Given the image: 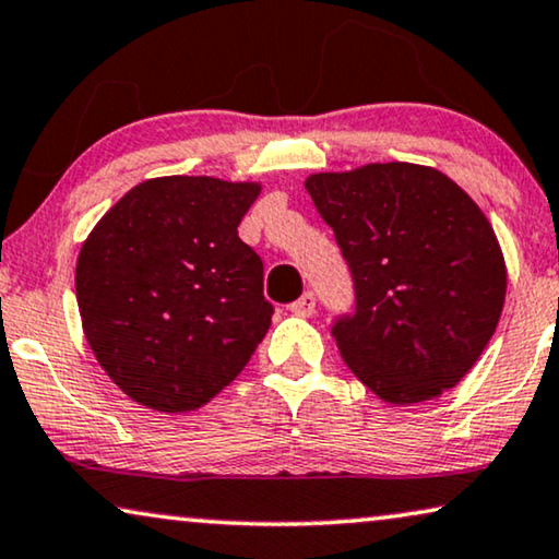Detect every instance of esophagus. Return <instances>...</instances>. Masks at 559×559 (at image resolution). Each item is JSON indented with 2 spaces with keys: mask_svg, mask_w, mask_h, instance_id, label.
I'll return each mask as SVG.
<instances>
[{
  "mask_svg": "<svg viewBox=\"0 0 559 559\" xmlns=\"http://www.w3.org/2000/svg\"><path fill=\"white\" fill-rule=\"evenodd\" d=\"M288 311L296 313V317H311V313L317 311V294H313V290H306L298 301L288 306Z\"/></svg>",
  "mask_w": 559,
  "mask_h": 559,
  "instance_id": "1",
  "label": "esophagus"
}]
</instances>
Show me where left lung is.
Instances as JSON below:
<instances>
[{"label": "left lung", "mask_w": 559, "mask_h": 559, "mask_svg": "<svg viewBox=\"0 0 559 559\" xmlns=\"http://www.w3.org/2000/svg\"><path fill=\"white\" fill-rule=\"evenodd\" d=\"M355 283L332 336L392 405L433 400L476 365L499 324L507 269L489 219L438 169L390 162L306 179Z\"/></svg>", "instance_id": "1"}]
</instances>
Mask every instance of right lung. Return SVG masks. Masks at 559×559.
Wrapping results in <instances>:
<instances>
[{
  "mask_svg": "<svg viewBox=\"0 0 559 559\" xmlns=\"http://www.w3.org/2000/svg\"><path fill=\"white\" fill-rule=\"evenodd\" d=\"M261 185L146 179L93 227L75 269L93 355L139 405L202 407L271 326L263 261L238 238Z\"/></svg>",
  "mask_w": 559,
  "mask_h": 559,
  "instance_id": "obj_1",
  "label": "right lung"
}]
</instances>
